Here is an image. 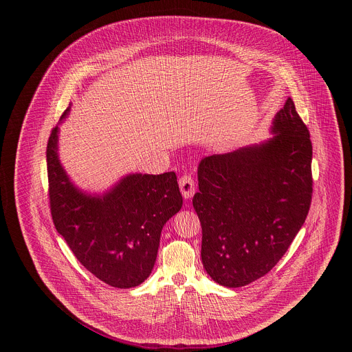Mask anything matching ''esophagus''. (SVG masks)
Segmentation results:
<instances>
[{"mask_svg": "<svg viewBox=\"0 0 352 352\" xmlns=\"http://www.w3.org/2000/svg\"><path fill=\"white\" fill-rule=\"evenodd\" d=\"M179 189L185 199H190L195 193V182L190 175H184L179 178Z\"/></svg>", "mask_w": 352, "mask_h": 352, "instance_id": "obj_1", "label": "esophagus"}]
</instances>
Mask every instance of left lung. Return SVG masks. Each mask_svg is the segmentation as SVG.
<instances>
[{
  "label": "left lung",
  "mask_w": 352,
  "mask_h": 352,
  "mask_svg": "<svg viewBox=\"0 0 352 352\" xmlns=\"http://www.w3.org/2000/svg\"><path fill=\"white\" fill-rule=\"evenodd\" d=\"M267 140L202 159L193 209L202 224V262L220 285L267 274L304 226L312 199V143L292 98Z\"/></svg>",
  "instance_id": "left-lung-1"
}]
</instances>
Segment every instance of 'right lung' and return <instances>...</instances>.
I'll list each match as a JSON object with an SVG mask.
<instances>
[{
	"instance_id": "right-lung-1",
	"label": "right lung",
	"mask_w": 352,
	"mask_h": 352,
	"mask_svg": "<svg viewBox=\"0 0 352 352\" xmlns=\"http://www.w3.org/2000/svg\"><path fill=\"white\" fill-rule=\"evenodd\" d=\"M65 110L60 124L68 117ZM60 125L47 144L50 208L76 259L116 288L142 284L153 270L164 224L182 208L175 173H132L103 193L76 186L58 156Z\"/></svg>"
}]
</instances>
